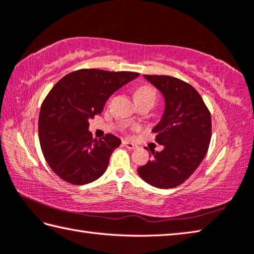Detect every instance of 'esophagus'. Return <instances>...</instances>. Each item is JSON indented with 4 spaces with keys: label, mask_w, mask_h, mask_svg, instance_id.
Masks as SVG:
<instances>
[{
    "label": "esophagus",
    "mask_w": 254,
    "mask_h": 254,
    "mask_svg": "<svg viewBox=\"0 0 254 254\" xmlns=\"http://www.w3.org/2000/svg\"><path fill=\"white\" fill-rule=\"evenodd\" d=\"M122 143H123L124 146H126L127 148H128V150H135V148L137 147V146L135 145V144L130 142V141H123Z\"/></svg>",
    "instance_id": "esophagus-1"
}]
</instances>
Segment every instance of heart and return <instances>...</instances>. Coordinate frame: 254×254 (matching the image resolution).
<instances>
[{"label":"heart","mask_w":254,"mask_h":254,"mask_svg":"<svg viewBox=\"0 0 254 254\" xmlns=\"http://www.w3.org/2000/svg\"><path fill=\"white\" fill-rule=\"evenodd\" d=\"M156 99V90L150 84H143V86L138 87L135 91V100H151L155 101Z\"/></svg>","instance_id":"b5f03b06"}]
</instances>
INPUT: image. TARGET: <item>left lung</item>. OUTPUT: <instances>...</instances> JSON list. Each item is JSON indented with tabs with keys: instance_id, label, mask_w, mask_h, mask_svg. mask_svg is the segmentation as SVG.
I'll return each instance as SVG.
<instances>
[{
	"instance_id": "1",
	"label": "left lung",
	"mask_w": 254,
	"mask_h": 254,
	"mask_svg": "<svg viewBox=\"0 0 254 254\" xmlns=\"http://www.w3.org/2000/svg\"><path fill=\"white\" fill-rule=\"evenodd\" d=\"M165 101L161 121L153 127L161 152L137 168L144 182L168 190L190 178L206 156L211 137V117L200 94L190 83L171 76L144 74Z\"/></svg>"
}]
</instances>
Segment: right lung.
Returning <instances> with one entry per match:
<instances>
[{
    "label": "right lung",
    "instance_id": "obj_1",
    "mask_svg": "<svg viewBox=\"0 0 254 254\" xmlns=\"http://www.w3.org/2000/svg\"><path fill=\"white\" fill-rule=\"evenodd\" d=\"M136 77L137 72L80 69L49 91L39 112V143L49 167L63 181L86 185L106 172L121 140L112 134L93 140L89 120L102 112L111 94Z\"/></svg>",
    "mask_w": 254,
    "mask_h": 254
}]
</instances>
